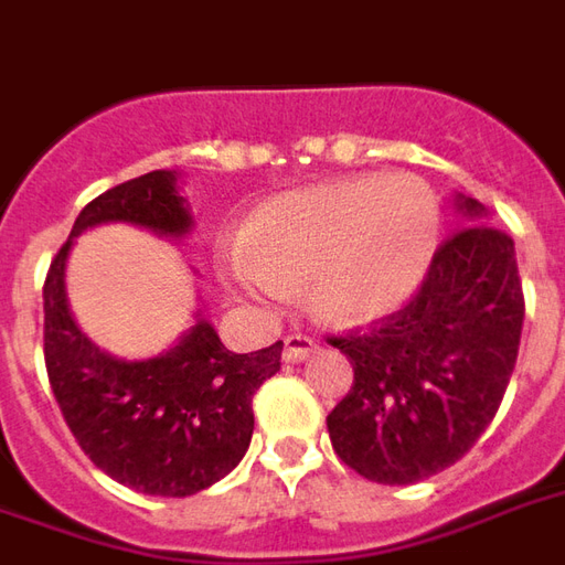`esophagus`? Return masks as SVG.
Segmentation results:
<instances>
[{"label": "esophagus", "mask_w": 565, "mask_h": 565, "mask_svg": "<svg viewBox=\"0 0 565 565\" xmlns=\"http://www.w3.org/2000/svg\"><path fill=\"white\" fill-rule=\"evenodd\" d=\"M318 349V342L306 333H290V337L284 339V361L287 364H299V361H306L311 351Z\"/></svg>", "instance_id": "1"}]
</instances>
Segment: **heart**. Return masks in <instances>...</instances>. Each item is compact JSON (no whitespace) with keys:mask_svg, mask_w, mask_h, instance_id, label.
I'll return each mask as SVG.
<instances>
[{"mask_svg":"<svg viewBox=\"0 0 565 565\" xmlns=\"http://www.w3.org/2000/svg\"><path fill=\"white\" fill-rule=\"evenodd\" d=\"M440 204L419 177H349L266 204L235 256V278L256 296L311 281L330 323H366L401 309L431 266Z\"/></svg>","mask_w":565,"mask_h":565,"instance_id":"b5f03b06","label":"heart"}]
</instances>
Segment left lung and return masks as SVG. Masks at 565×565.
<instances>
[{
  "label": "left lung",
  "mask_w": 565,
  "mask_h": 565,
  "mask_svg": "<svg viewBox=\"0 0 565 565\" xmlns=\"http://www.w3.org/2000/svg\"><path fill=\"white\" fill-rule=\"evenodd\" d=\"M468 226L434 250L401 309L327 337L354 382L327 416L337 456L385 487H409L468 452L499 413L523 330L511 235L461 201Z\"/></svg>",
  "instance_id": "8db88e82"
}]
</instances>
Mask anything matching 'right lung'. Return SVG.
<instances>
[{"label": "right lung", "instance_id": "obj_1", "mask_svg": "<svg viewBox=\"0 0 565 565\" xmlns=\"http://www.w3.org/2000/svg\"><path fill=\"white\" fill-rule=\"evenodd\" d=\"M137 223L183 235L189 214L171 171L106 189L82 207L70 242L45 275V370L63 422L104 475L146 492L186 499L226 477L250 447L256 388L281 370L284 342L235 354L214 327L152 361H116L90 345L66 309L63 266L78 232L97 223Z\"/></svg>", "mask_w": 565, "mask_h": 565}]
</instances>
